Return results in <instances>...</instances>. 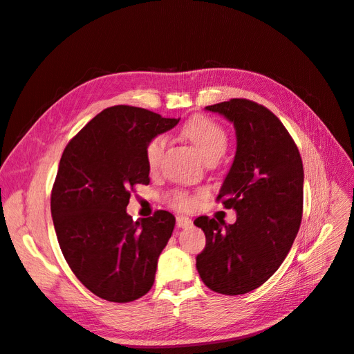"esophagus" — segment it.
Returning <instances> with one entry per match:
<instances>
[{"label": "esophagus", "mask_w": 354, "mask_h": 354, "mask_svg": "<svg viewBox=\"0 0 354 354\" xmlns=\"http://www.w3.org/2000/svg\"><path fill=\"white\" fill-rule=\"evenodd\" d=\"M177 226L180 229H186V227H190L192 226V220L189 217H185V216H178L177 217Z\"/></svg>", "instance_id": "esophagus-1"}]
</instances>
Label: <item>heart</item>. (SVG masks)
<instances>
[{
  "label": "heart",
  "instance_id": "1",
  "mask_svg": "<svg viewBox=\"0 0 354 354\" xmlns=\"http://www.w3.org/2000/svg\"><path fill=\"white\" fill-rule=\"evenodd\" d=\"M183 134L195 146L198 153L205 162L212 159L217 160L227 147V134L224 131V128L207 116H195L189 120L183 127ZM165 146L167 138L160 134L152 137L147 142L145 155L149 168L156 169L159 167ZM198 201V195H192L185 190H173L171 194H168V202L171 205L181 209H190L196 207Z\"/></svg>",
  "mask_w": 354,
  "mask_h": 354
}]
</instances>
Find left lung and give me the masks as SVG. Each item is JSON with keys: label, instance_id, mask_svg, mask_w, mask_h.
Instances as JSON below:
<instances>
[{"label": "left lung", "instance_id": "1", "mask_svg": "<svg viewBox=\"0 0 354 354\" xmlns=\"http://www.w3.org/2000/svg\"><path fill=\"white\" fill-rule=\"evenodd\" d=\"M205 109L236 131V153L217 196L236 211V221L195 220L207 238L196 269L212 291L246 294L279 269L294 243L303 217V160L283 124L264 106L232 99Z\"/></svg>", "mask_w": 354, "mask_h": 354}]
</instances>
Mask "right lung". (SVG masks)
Returning <instances> with one entry per match:
<instances>
[{
	"mask_svg": "<svg viewBox=\"0 0 354 354\" xmlns=\"http://www.w3.org/2000/svg\"><path fill=\"white\" fill-rule=\"evenodd\" d=\"M178 121L133 106H112L63 151L51 192L57 241L81 283L108 301H134L155 282L176 217L160 209L133 221L127 205L130 189L151 181L147 142Z\"/></svg>",
	"mask_w": 354,
	"mask_h": 354,
	"instance_id": "right-lung-1",
	"label": "right lung"
}]
</instances>
